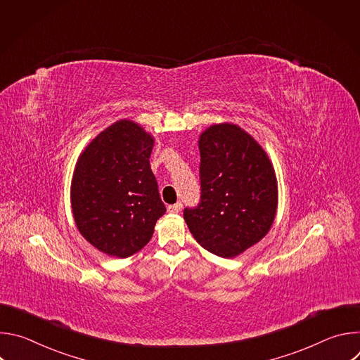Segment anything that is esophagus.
<instances>
[{"label": "esophagus", "instance_id": "esophagus-1", "mask_svg": "<svg viewBox=\"0 0 360 360\" xmlns=\"http://www.w3.org/2000/svg\"><path fill=\"white\" fill-rule=\"evenodd\" d=\"M181 211H182V203L181 202H176V203L169 205V207H168L169 214H179Z\"/></svg>", "mask_w": 360, "mask_h": 360}]
</instances>
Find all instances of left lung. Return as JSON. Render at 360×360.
Returning a JSON list of instances; mask_svg holds the SVG:
<instances>
[{"mask_svg": "<svg viewBox=\"0 0 360 360\" xmlns=\"http://www.w3.org/2000/svg\"><path fill=\"white\" fill-rule=\"evenodd\" d=\"M200 203L184 219L196 242L221 258H235L269 232L278 208V181L264 148L245 129L222 122L205 129Z\"/></svg>", "mask_w": 360, "mask_h": 360, "instance_id": "1", "label": "left lung"}]
</instances>
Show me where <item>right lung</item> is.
I'll use <instances>...</instances> for the list:
<instances>
[{"instance_id": "obj_1", "label": "right lung", "mask_w": 360, "mask_h": 360, "mask_svg": "<svg viewBox=\"0 0 360 360\" xmlns=\"http://www.w3.org/2000/svg\"><path fill=\"white\" fill-rule=\"evenodd\" d=\"M153 136L131 120L99 132L81 152L71 182L79 233L99 252L128 258L167 212L149 165Z\"/></svg>"}]
</instances>
